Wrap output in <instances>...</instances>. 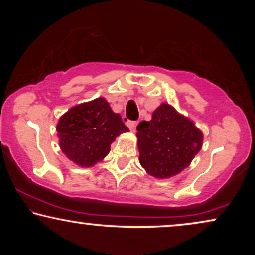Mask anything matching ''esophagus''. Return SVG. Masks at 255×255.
Masks as SVG:
<instances>
[{
	"label": "esophagus",
	"instance_id": "obj_1",
	"mask_svg": "<svg viewBox=\"0 0 255 255\" xmlns=\"http://www.w3.org/2000/svg\"><path fill=\"white\" fill-rule=\"evenodd\" d=\"M127 125H128V128H130V130H131L132 132H134V131H135V127H137V122L128 121V122H127Z\"/></svg>",
	"mask_w": 255,
	"mask_h": 255
}]
</instances>
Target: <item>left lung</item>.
I'll use <instances>...</instances> for the list:
<instances>
[{"instance_id": "1", "label": "left lung", "mask_w": 255, "mask_h": 255, "mask_svg": "<svg viewBox=\"0 0 255 255\" xmlns=\"http://www.w3.org/2000/svg\"><path fill=\"white\" fill-rule=\"evenodd\" d=\"M139 162L149 175L167 179L190 165L200 152L203 134L194 122L162 103L137 127Z\"/></svg>"}]
</instances>
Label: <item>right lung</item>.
<instances>
[{
    "mask_svg": "<svg viewBox=\"0 0 255 255\" xmlns=\"http://www.w3.org/2000/svg\"><path fill=\"white\" fill-rule=\"evenodd\" d=\"M61 151L81 167L103 160L117 135L128 132L120 114H115L106 99L81 103L62 115L57 125Z\"/></svg>",
    "mask_w": 255,
    "mask_h": 255,
    "instance_id": "1",
    "label": "right lung"
}]
</instances>
